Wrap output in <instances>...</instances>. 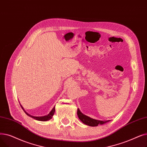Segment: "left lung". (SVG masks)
Listing matches in <instances>:
<instances>
[{
  "label": "left lung",
  "mask_w": 147,
  "mask_h": 147,
  "mask_svg": "<svg viewBox=\"0 0 147 147\" xmlns=\"http://www.w3.org/2000/svg\"><path fill=\"white\" fill-rule=\"evenodd\" d=\"M77 115L79 118V119L84 123L86 125H89V126H97L99 124H103L106 123L110 120H107V121H100V120H97L93 118H90L84 114H83L80 111L79 109L77 110Z\"/></svg>",
  "instance_id": "obj_1"
}]
</instances>
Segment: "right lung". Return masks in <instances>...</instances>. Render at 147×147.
<instances>
[{"label": "right lung", "instance_id": "add662e5", "mask_svg": "<svg viewBox=\"0 0 147 147\" xmlns=\"http://www.w3.org/2000/svg\"><path fill=\"white\" fill-rule=\"evenodd\" d=\"M21 107H22V109H23V111L25 112V113H26L28 116H29V117H30L34 118V119H35V120H38V121H48V120H50L51 119L53 116V115L54 114V113H55V107H54L53 108V109L50 111V113H49L48 115H45V116H42V117H35V116H32V115H31L28 114L27 113H26V112L24 110L23 107H22V105H21Z\"/></svg>", "mask_w": 147, "mask_h": 147}]
</instances>
